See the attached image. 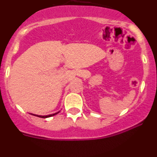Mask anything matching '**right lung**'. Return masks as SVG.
Listing matches in <instances>:
<instances>
[{
  "mask_svg": "<svg viewBox=\"0 0 157 157\" xmlns=\"http://www.w3.org/2000/svg\"><path fill=\"white\" fill-rule=\"evenodd\" d=\"M59 113V112H56V113H54V114H51V115H48V116H38V115H34V114H32L33 116H37V117H40V118H44V119H45V118H48V117H51V116H55V115L58 114Z\"/></svg>",
  "mask_w": 157,
  "mask_h": 157,
  "instance_id": "right-lung-1",
  "label": "right lung"
}]
</instances>
